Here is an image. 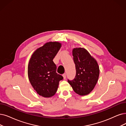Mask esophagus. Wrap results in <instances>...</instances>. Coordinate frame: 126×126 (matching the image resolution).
Instances as JSON below:
<instances>
[{"mask_svg": "<svg viewBox=\"0 0 126 126\" xmlns=\"http://www.w3.org/2000/svg\"><path fill=\"white\" fill-rule=\"evenodd\" d=\"M63 79H66V73H64L63 75Z\"/></svg>", "mask_w": 126, "mask_h": 126, "instance_id": "34e87169", "label": "esophagus"}]
</instances>
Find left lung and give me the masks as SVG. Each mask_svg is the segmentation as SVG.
Wrapping results in <instances>:
<instances>
[{
  "instance_id": "obj_1",
  "label": "left lung",
  "mask_w": 126,
  "mask_h": 126,
  "mask_svg": "<svg viewBox=\"0 0 126 126\" xmlns=\"http://www.w3.org/2000/svg\"><path fill=\"white\" fill-rule=\"evenodd\" d=\"M72 54L76 75L73 79H68V82L74 92L80 95H87L97 83L99 75L98 63L85 48H74Z\"/></svg>"
}]
</instances>
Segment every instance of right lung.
Masks as SVG:
<instances>
[{"mask_svg":"<svg viewBox=\"0 0 126 126\" xmlns=\"http://www.w3.org/2000/svg\"><path fill=\"white\" fill-rule=\"evenodd\" d=\"M61 44L51 42L45 44L32 54L28 67V78L37 93L44 97H51L56 93L62 75L56 72L53 60Z\"/></svg>","mask_w":126,"mask_h":126,"instance_id":"right-lung-1","label":"right lung"}]
</instances>
